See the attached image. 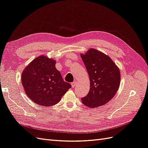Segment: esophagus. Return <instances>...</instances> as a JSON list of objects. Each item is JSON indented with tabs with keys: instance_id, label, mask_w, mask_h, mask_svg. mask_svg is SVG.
Segmentation results:
<instances>
[{
	"instance_id": "obj_1",
	"label": "esophagus",
	"mask_w": 148,
	"mask_h": 148,
	"mask_svg": "<svg viewBox=\"0 0 148 148\" xmlns=\"http://www.w3.org/2000/svg\"><path fill=\"white\" fill-rule=\"evenodd\" d=\"M71 86L72 87H75V86H76V85H77V82H72L71 83Z\"/></svg>"
}]
</instances>
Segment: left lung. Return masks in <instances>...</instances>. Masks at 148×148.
<instances>
[{
    "mask_svg": "<svg viewBox=\"0 0 148 148\" xmlns=\"http://www.w3.org/2000/svg\"><path fill=\"white\" fill-rule=\"evenodd\" d=\"M82 60L89 75L90 88L82 103L95 108L107 103L116 93L120 83L118 67L108 56L97 50L90 49L81 54Z\"/></svg>",
    "mask_w": 148,
    "mask_h": 148,
    "instance_id": "1",
    "label": "left lung"
}]
</instances>
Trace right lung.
Instances as JSON below:
<instances>
[{
    "mask_svg": "<svg viewBox=\"0 0 148 148\" xmlns=\"http://www.w3.org/2000/svg\"><path fill=\"white\" fill-rule=\"evenodd\" d=\"M56 62L45 56H40L30 62L22 74V83L28 97L43 106L57 104L70 83L63 80L56 69Z\"/></svg>",
    "mask_w": 148,
    "mask_h": 148,
    "instance_id": "right-lung-1",
    "label": "right lung"
}]
</instances>
